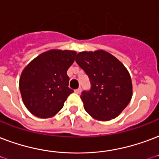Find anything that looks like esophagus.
Instances as JSON below:
<instances>
[{
  "label": "esophagus",
  "instance_id": "34e87169",
  "mask_svg": "<svg viewBox=\"0 0 159 159\" xmlns=\"http://www.w3.org/2000/svg\"><path fill=\"white\" fill-rule=\"evenodd\" d=\"M81 91H82V89H81V88H78V89H76V90H75V93H77V94H80V93H81Z\"/></svg>",
  "mask_w": 159,
  "mask_h": 159
}]
</instances>
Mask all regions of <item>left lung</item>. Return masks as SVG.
<instances>
[{"mask_svg":"<svg viewBox=\"0 0 159 159\" xmlns=\"http://www.w3.org/2000/svg\"><path fill=\"white\" fill-rule=\"evenodd\" d=\"M76 61L92 85L90 91H84L81 95L86 112L98 121L117 117L133 96L132 79L124 65L103 50L81 52Z\"/></svg>","mask_w":159,"mask_h":159,"instance_id":"obj_1","label":"left lung"}]
</instances>
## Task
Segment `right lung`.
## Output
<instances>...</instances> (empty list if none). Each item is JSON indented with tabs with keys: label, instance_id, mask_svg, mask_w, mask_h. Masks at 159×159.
<instances>
[{
	"label": "right lung",
	"instance_id": "1",
	"mask_svg": "<svg viewBox=\"0 0 159 159\" xmlns=\"http://www.w3.org/2000/svg\"><path fill=\"white\" fill-rule=\"evenodd\" d=\"M75 51L52 49L40 54L26 65L19 81L23 103L40 118L55 116L73 90L68 88L67 69L75 60Z\"/></svg>",
	"mask_w": 159,
	"mask_h": 159
}]
</instances>
